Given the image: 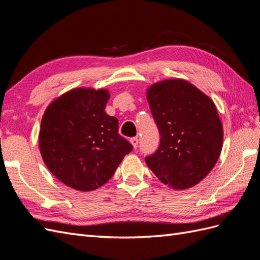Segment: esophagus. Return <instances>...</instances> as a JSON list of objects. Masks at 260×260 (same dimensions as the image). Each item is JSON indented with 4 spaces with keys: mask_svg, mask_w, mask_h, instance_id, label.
<instances>
[{
    "mask_svg": "<svg viewBox=\"0 0 260 260\" xmlns=\"http://www.w3.org/2000/svg\"><path fill=\"white\" fill-rule=\"evenodd\" d=\"M130 142L133 146V148H137L138 147V143H139V139L136 137V138H131L130 139Z\"/></svg>",
    "mask_w": 260,
    "mask_h": 260,
    "instance_id": "esophagus-1",
    "label": "esophagus"
}]
</instances>
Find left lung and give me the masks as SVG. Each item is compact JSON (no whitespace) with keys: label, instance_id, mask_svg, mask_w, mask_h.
I'll return each mask as SVG.
<instances>
[{"label":"left lung","instance_id":"8db88e82","mask_svg":"<svg viewBox=\"0 0 260 260\" xmlns=\"http://www.w3.org/2000/svg\"><path fill=\"white\" fill-rule=\"evenodd\" d=\"M146 98L160 135L157 151L145 157L146 165L175 190L196 185L221 153L223 128L215 103L182 79L154 83Z\"/></svg>","mask_w":260,"mask_h":260}]
</instances>
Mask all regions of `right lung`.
Masks as SVG:
<instances>
[{"label": "right lung", "instance_id": "right-lung-1", "mask_svg": "<svg viewBox=\"0 0 260 260\" xmlns=\"http://www.w3.org/2000/svg\"><path fill=\"white\" fill-rule=\"evenodd\" d=\"M109 92L77 88L45 109L39 133L44 164L67 186L89 192L113 177L132 145L118 133V119L105 113Z\"/></svg>", "mask_w": 260, "mask_h": 260}]
</instances>
